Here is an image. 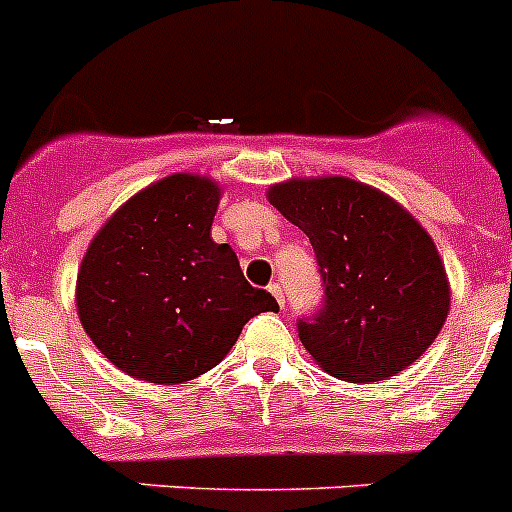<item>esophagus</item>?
<instances>
[{"label":"esophagus","instance_id":"obj_1","mask_svg":"<svg viewBox=\"0 0 512 512\" xmlns=\"http://www.w3.org/2000/svg\"><path fill=\"white\" fill-rule=\"evenodd\" d=\"M269 292H271V295H274V297H277V302H279V305L284 307V292H282V287H279L277 282H274V284H269Z\"/></svg>","mask_w":512,"mask_h":512}]
</instances>
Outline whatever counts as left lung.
Listing matches in <instances>:
<instances>
[{"mask_svg":"<svg viewBox=\"0 0 512 512\" xmlns=\"http://www.w3.org/2000/svg\"><path fill=\"white\" fill-rule=\"evenodd\" d=\"M269 202L310 238L318 259L323 307L297 333L325 372L382 382L425 354L449 315V277L405 207L346 176L274 184Z\"/></svg>","mask_w":512,"mask_h":512,"instance_id":"left-lung-1","label":"left lung"}]
</instances>
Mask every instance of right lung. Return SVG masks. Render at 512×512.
<instances>
[{
    "label": "right lung",
    "instance_id": "right-lung-1",
    "mask_svg": "<svg viewBox=\"0 0 512 512\" xmlns=\"http://www.w3.org/2000/svg\"><path fill=\"white\" fill-rule=\"evenodd\" d=\"M220 187L171 174L102 225L76 277L79 320L117 369L182 384L228 356L243 325L277 300L243 277L228 243L210 238Z\"/></svg>",
    "mask_w": 512,
    "mask_h": 512
}]
</instances>
